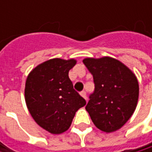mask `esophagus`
<instances>
[{
  "label": "esophagus",
  "mask_w": 152,
  "mask_h": 152,
  "mask_svg": "<svg viewBox=\"0 0 152 152\" xmlns=\"http://www.w3.org/2000/svg\"><path fill=\"white\" fill-rule=\"evenodd\" d=\"M80 95H81L85 100H87V97H86V92H85V91H81V92H80Z\"/></svg>",
  "instance_id": "esophagus-1"
}]
</instances>
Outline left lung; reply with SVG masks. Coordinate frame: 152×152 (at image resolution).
<instances>
[{"label": "left lung", "mask_w": 152, "mask_h": 152, "mask_svg": "<svg viewBox=\"0 0 152 152\" xmlns=\"http://www.w3.org/2000/svg\"><path fill=\"white\" fill-rule=\"evenodd\" d=\"M83 62L93 76L95 83V91L85 106L91 121L106 133L120 129L137 108V76L125 64L112 57L85 58Z\"/></svg>", "instance_id": "1"}]
</instances>
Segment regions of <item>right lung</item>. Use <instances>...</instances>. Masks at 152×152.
<instances>
[{"label":"right lung","instance_id":"obj_1","mask_svg":"<svg viewBox=\"0 0 152 152\" xmlns=\"http://www.w3.org/2000/svg\"><path fill=\"white\" fill-rule=\"evenodd\" d=\"M76 64L75 59L53 58L39 64L26 78L27 108L36 123L51 134L67 131L76 111L86 105L69 77Z\"/></svg>","mask_w":152,"mask_h":152}]
</instances>
